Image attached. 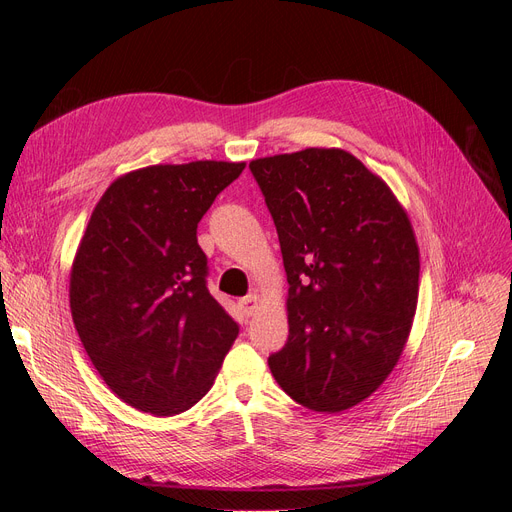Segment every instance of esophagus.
Returning <instances> with one entry per match:
<instances>
[{"instance_id":"1","label":"esophagus","mask_w":512,"mask_h":512,"mask_svg":"<svg viewBox=\"0 0 512 512\" xmlns=\"http://www.w3.org/2000/svg\"><path fill=\"white\" fill-rule=\"evenodd\" d=\"M258 301H260L258 294H247V297H243V299L239 301L243 316H254V312L258 309Z\"/></svg>"}]
</instances>
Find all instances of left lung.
Masks as SVG:
<instances>
[{
    "label": "left lung",
    "mask_w": 512,
    "mask_h": 512,
    "mask_svg": "<svg viewBox=\"0 0 512 512\" xmlns=\"http://www.w3.org/2000/svg\"><path fill=\"white\" fill-rule=\"evenodd\" d=\"M280 237L288 339L277 384L316 412L369 397L391 374L418 299V245L386 183L342 149L250 164Z\"/></svg>",
    "instance_id": "left-lung-1"
}]
</instances>
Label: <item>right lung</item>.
I'll return each mask as SVG.
<instances>
[{"mask_svg": "<svg viewBox=\"0 0 512 512\" xmlns=\"http://www.w3.org/2000/svg\"><path fill=\"white\" fill-rule=\"evenodd\" d=\"M245 164L134 170L104 192L70 275L74 327L119 399L156 414L211 389L239 324L211 297L198 222Z\"/></svg>", "mask_w": 512, "mask_h": 512, "instance_id": "add662e5", "label": "right lung"}]
</instances>
